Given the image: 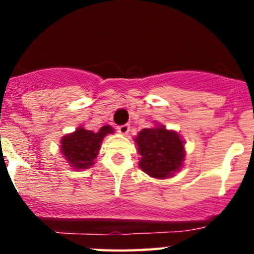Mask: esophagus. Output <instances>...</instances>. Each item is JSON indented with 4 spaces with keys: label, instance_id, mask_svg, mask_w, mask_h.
<instances>
[{
    "label": "esophagus",
    "instance_id": "34e87169",
    "mask_svg": "<svg viewBox=\"0 0 254 254\" xmlns=\"http://www.w3.org/2000/svg\"><path fill=\"white\" fill-rule=\"evenodd\" d=\"M129 129H131L129 125H123L118 127V132H120L121 134H127L129 132Z\"/></svg>",
    "mask_w": 254,
    "mask_h": 254
}]
</instances>
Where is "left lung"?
<instances>
[{"mask_svg":"<svg viewBox=\"0 0 254 254\" xmlns=\"http://www.w3.org/2000/svg\"><path fill=\"white\" fill-rule=\"evenodd\" d=\"M133 140L141 156L138 167L151 178H172L183 167L185 140L178 132L155 123L151 128L141 129Z\"/></svg>","mask_w":254,"mask_h":254,"instance_id":"1","label":"left lung"}]
</instances>
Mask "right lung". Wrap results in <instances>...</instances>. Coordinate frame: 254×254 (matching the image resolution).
Segmentation results:
<instances>
[{
  "label": "right lung",
  "mask_w": 254,
  "mask_h": 254,
  "mask_svg": "<svg viewBox=\"0 0 254 254\" xmlns=\"http://www.w3.org/2000/svg\"><path fill=\"white\" fill-rule=\"evenodd\" d=\"M112 126H103L99 131H90L80 126L75 132L64 134L61 140V152L64 160L75 170L89 169L99 154L102 141L107 134L113 133Z\"/></svg>",
  "instance_id": "1"
}]
</instances>
